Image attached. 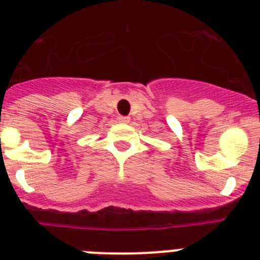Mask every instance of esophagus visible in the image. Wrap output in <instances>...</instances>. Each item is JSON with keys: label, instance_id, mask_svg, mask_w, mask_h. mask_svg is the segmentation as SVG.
<instances>
[{"label": "esophagus", "instance_id": "34e87169", "mask_svg": "<svg viewBox=\"0 0 260 260\" xmlns=\"http://www.w3.org/2000/svg\"><path fill=\"white\" fill-rule=\"evenodd\" d=\"M118 121L121 122V123H128V122H130V117H126V115H119Z\"/></svg>", "mask_w": 260, "mask_h": 260}]
</instances>
